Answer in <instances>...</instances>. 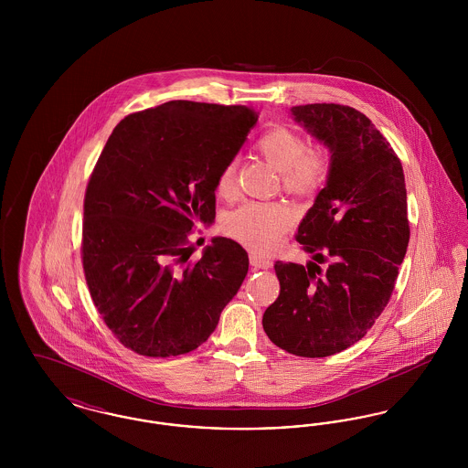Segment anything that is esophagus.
<instances>
[{"instance_id":"34e87169","label":"esophagus","mask_w":468,"mask_h":468,"mask_svg":"<svg viewBox=\"0 0 468 468\" xmlns=\"http://www.w3.org/2000/svg\"><path fill=\"white\" fill-rule=\"evenodd\" d=\"M250 265L254 268H271V260H268L265 256H260L258 252H250Z\"/></svg>"}]
</instances>
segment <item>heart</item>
I'll return each mask as SVG.
<instances>
[{
  "label": "heart",
  "mask_w": 468,
  "mask_h": 468,
  "mask_svg": "<svg viewBox=\"0 0 468 468\" xmlns=\"http://www.w3.org/2000/svg\"><path fill=\"white\" fill-rule=\"evenodd\" d=\"M256 149L281 172L286 191L298 197L315 193L328 176V156L323 149H307L305 140L286 126H275L261 134ZM237 163L229 161L218 177V195L228 198L235 189ZM292 214L281 203L249 201L233 210L226 219V231L254 250H268L279 244L290 229Z\"/></svg>",
  "instance_id": "1"
}]
</instances>
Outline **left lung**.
Listing matches in <instances>:
<instances>
[{
    "label": "left lung",
    "instance_id": "left-lung-1",
    "mask_svg": "<svg viewBox=\"0 0 468 468\" xmlns=\"http://www.w3.org/2000/svg\"><path fill=\"white\" fill-rule=\"evenodd\" d=\"M291 113L330 151V170L296 233L312 261L275 263L281 292L263 328L291 355L332 356L367 335L395 290L410 237L405 177L365 113L335 103Z\"/></svg>",
    "mask_w": 468,
    "mask_h": 468
}]
</instances>
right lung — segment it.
I'll use <instances>...</instances> for the list:
<instances>
[{"label": "right lung", "instance_id": "obj_1", "mask_svg": "<svg viewBox=\"0 0 468 468\" xmlns=\"http://www.w3.org/2000/svg\"><path fill=\"white\" fill-rule=\"evenodd\" d=\"M258 113L176 100L124 117L92 170L82 263L90 298L115 338L142 356L201 346L244 282L249 258L214 237L189 261L195 223L216 219V184Z\"/></svg>", "mask_w": 468, "mask_h": 468}]
</instances>
